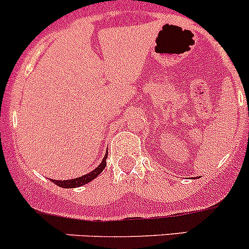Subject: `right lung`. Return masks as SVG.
I'll list each match as a JSON object with an SVG mask.
<instances>
[{
  "label": "right lung",
  "instance_id": "1",
  "mask_svg": "<svg viewBox=\"0 0 249 249\" xmlns=\"http://www.w3.org/2000/svg\"><path fill=\"white\" fill-rule=\"evenodd\" d=\"M107 155H108V152L106 153V155H105V158H104V160H102L101 164H100L99 166L96 167V169L92 170L91 172L88 173V175H84V176H82V177H78V178H74V179H70V180H54V179H52V182L55 183V184L59 185V187H61V188H77V187H80V185L87 184V183H89L90 180H92L94 178H96L97 176H99L100 173L102 172V170L106 167Z\"/></svg>",
  "mask_w": 249,
  "mask_h": 249
}]
</instances>
